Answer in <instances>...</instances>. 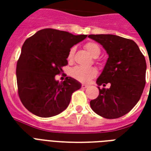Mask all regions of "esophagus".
I'll return each instance as SVG.
<instances>
[{"label": "esophagus", "mask_w": 151, "mask_h": 151, "mask_svg": "<svg viewBox=\"0 0 151 151\" xmlns=\"http://www.w3.org/2000/svg\"><path fill=\"white\" fill-rule=\"evenodd\" d=\"M82 88H86V87H88V85H87V84H84V83H83V84H82Z\"/></svg>", "instance_id": "obj_1"}]
</instances>
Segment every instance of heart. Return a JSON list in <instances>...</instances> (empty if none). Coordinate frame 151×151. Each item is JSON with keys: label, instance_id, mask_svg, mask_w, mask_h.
<instances>
[{"label": "heart", "instance_id": "1", "mask_svg": "<svg viewBox=\"0 0 151 151\" xmlns=\"http://www.w3.org/2000/svg\"><path fill=\"white\" fill-rule=\"evenodd\" d=\"M85 48L95 58L98 57L101 53V49H100L99 46L94 42H88V43H86ZM73 53H74V47H72L69 51V55H68L69 60H72ZM70 74L73 78H75L76 80H78L79 82H87L96 76L97 70L94 67L85 68V67H81V66H76L71 69Z\"/></svg>", "mask_w": 151, "mask_h": 151}]
</instances>
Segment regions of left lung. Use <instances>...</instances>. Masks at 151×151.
I'll return each instance as SVG.
<instances>
[{
	"instance_id": "obj_1",
	"label": "left lung",
	"mask_w": 151,
	"mask_h": 151,
	"mask_svg": "<svg viewBox=\"0 0 151 151\" xmlns=\"http://www.w3.org/2000/svg\"><path fill=\"white\" fill-rule=\"evenodd\" d=\"M108 54L103 72L99 77V95L90 102L95 113L107 119L124 116L139 101L146 85V62L137 43L114 35H90ZM151 70V68H150ZM110 83V88L99 86Z\"/></svg>"
}]
</instances>
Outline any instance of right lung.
<instances>
[{
    "instance_id": "obj_1",
    "label": "right lung",
    "mask_w": 151,
    "mask_h": 151,
    "mask_svg": "<svg viewBox=\"0 0 151 151\" xmlns=\"http://www.w3.org/2000/svg\"><path fill=\"white\" fill-rule=\"evenodd\" d=\"M86 37L47 28L26 40L16 75L19 98L28 111L40 117H51L67 108L81 83L70 77L59 82L55 77L67 65L70 48Z\"/></svg>"
}]
</instances>
